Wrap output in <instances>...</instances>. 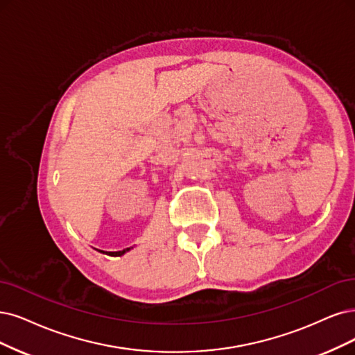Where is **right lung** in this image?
Returning a JSON list of instances; mask_svg holds the SVG:
<instances>
[{
	"mask_svg": "<svg viewBox=\"0 0 355 355\" xmlns=\"http://www.w3.org/2000/svg\"><path fill=\"white\" fill-rule=\"evenodd\" d=\"M133 248V247H131ZM130 250V248H124V250H120V252H103V250H98V252H101V253H105V254H108V256H123L124 253H127Z\"/></svg>",
	"mask_w": 355,
	"mask_h": 355,
	"instance_id": "1",
	"label": "right lung"
}]
</instances>
